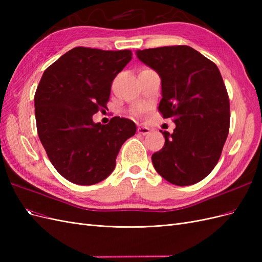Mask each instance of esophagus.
<instances>
[{
  "label": "esophagus",
  "mask_w": 262,
  "mask_h": 262,
  "mask_svg": "<svg viewBox=\"0 0 262 262\" xmlns=\"http://www.w3.org/2000/svg\"><path fill=\"white\" fill-rule=\"evenodd\" d=\"M150 132V129L147 128V126L144 125H140L138 128V133L142 134V136H147V134Z\"/></svg>",
  "instance_id": "34e87169"
}]
</instances>
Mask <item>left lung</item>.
Instances as JSON below:
<instances>
[{
  "mask_svg": "<svg viewBox=\"0 0 262 262\" xmlns=\"http://www.w3.org/2000/svg\"><path fill=\"white\" fill-rule=\"evenodd\" d=\"M162 78L158 112L172 118V134L162 131L163 148L152 155L154 168L172 185L190 186L215 167L229 131V98L216 64L189 46L137 51Z\"/></svg>",
  "mask_w": 262,
  "mask_h": 262,
  "instance_id": "left-lung-1",
  "label": "left lung"
}]
</instances>
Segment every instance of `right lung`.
Wrapping results in <instances>:
<instances>
[{"mask_svg":"<svg viewBox=\"0 0 262 262\" xmlns=\"http://www.w3.org/2000/svg\"><path fill=\"white\" fill-rule=\"evenodd\" d=\"M132 59L131 50L76 47L47 69L35 94L39 139L53 167L81 186L107 178L124 142L136 134L130 119L94 123L107 109L115 77Z\"/></svg>","mask_w":262,"mask_h":262,"instance_id":"obj_1","label":"right lung"}]
</instances>
